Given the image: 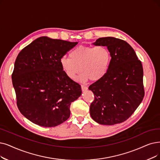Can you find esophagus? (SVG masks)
I'll use <instances>...</instances> for the list:
<instances>
[{
  "label": "esophagus",
  "mask_w": 160,
  "mask_h": 160,
  "mask_svg": "<svg viewBox=\"0 0 160 160\" xmlns=\"http://www.w3.org/2000/svg\"><path fill=\"white\" fill-rule=\"evenodd\" d=\"M81 89L82 91H87L88 89V87L87 86H85V85H81Z\"/></svg>",
  "instance_id": "1"
}]
</instances>
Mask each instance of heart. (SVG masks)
Returning <instances> with one entry per match:
<instances>
[{"label": "heart", "instance_id": "1", "mask_svg": "<svg viewBox=\"0 0 160 160\" xmlns=\"http://www.w3.org/2000/svg\"><path fill=\"white\" fill-rule=\"evenodd\" d=\"M111 59L110 50L106 46H81L72 50L69 58L62 57L60 64L63 73L70 79H75L81 71L82 81L88 79L97 81L107 73Z\"/></svg>", "mask_w": 160, "mask_h": 160}]
</instances>
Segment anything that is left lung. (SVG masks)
Here are the masks:
<instances>
[{"label": "left lung", "instance_id": "8db88e82", "mask_svg": "<svg viewBox=\"0 0 160 160\" xmlns=\"http://www.w3.org/2000/svg\"><path fill=\"white\" fill-rule=\"evenodd\" d=\"M93 44L107 47L112 59L106 75L88 87L94 94L90 106L91 116L101 125L122 123L137 110L144 98L142 63L123 40L102 37Z\"/></svg>", "mask_w": 160, "mask_h": 160}]
</instances>
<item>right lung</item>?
I'll list each match as a JSON object with an SVG mask.
<instances>
[{
	"label": "right lung",
	"instance_id": "add662e5",
	"mask_svg": "<svg viewBox=\"0 0 160 160\" xmlns=\"http://www.w3.org/2000/svg\"><path fill=\"white\" fill-rule=\"evenodd\" d=\"M78 43L41 37L18 54L12 75L17 106L33 123L52 127L69 118L81 88L63 73L60 60Z\"/></svg>",
	"mask_w": 160,
	"mask_h": 160
}]
</instances>
